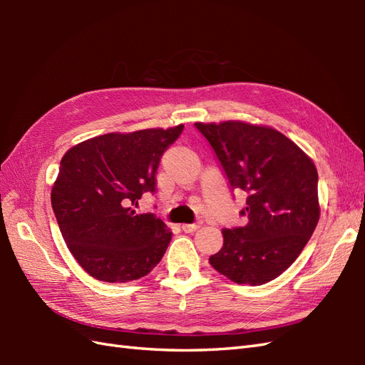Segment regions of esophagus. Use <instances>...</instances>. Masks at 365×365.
Returning <instances> with one entry per match:
<instances>
[{
    "label": "esophagus",
    "instance_id": "34e87169",
    "mask_svg": "<svg viewBox=\"0 0 365 365\" xmlns=\"http://www.w3.org/2000/svg\"><path fill=\"white\" fill-rule=\"evenodd\" d=\"M200 227V224H183L182 230L187 232V234H192V232H196Z\"/></svg>",
    "mask_w": 365,
    "mask_h": 365
}]
</instances>
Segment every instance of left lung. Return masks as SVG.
<instances>
[{"instance_id": "1", "label": "left lung", "mask_w": 365, "mask_h": 365, "mask_svg": "<svg viewBox=\"0 0 365 365\" xmlns=\"http://www.w3.org/2000/svg\"><path fill=\"white\" fill-rule=\"evenodd\" d=\"M210 143L232 191L243 190V227L224 229L210 265L237 284L262 285L289 268L320 218L312 160L277 130L227 120L195 123Z\"/></svg>"}]
</instances>
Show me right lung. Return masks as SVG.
Returning <instances> with one entry per match:
<instances>
[{
	"label": "right lung",
	"instance_id": "obj_1",
	"mask_svg": "<svg viewBox=\"0 0 365 365\" xmlns=\"http://www.w3.org/2000/svg\"><path fill=\"white\" fill-rule=\"evenodd\" d=\"M183 125L108 133L73 145L61 160L51 207L76 262L103 282L149 274L165 255L173 232L135 205L155 192L157 169Z\"/></svg>",
	"mask_w": 365,
	"mask_h": 365
}]
</instances>
